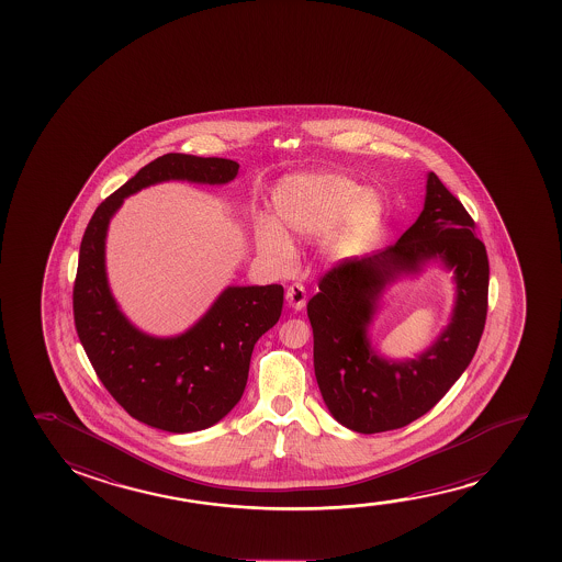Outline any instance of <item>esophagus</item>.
Returning <instances> with one entry per match:
<instances>
[{"mask_svg": "<svg viewBox=\"0 0 562 562\" xmlns=\"http://www.w3.org/2000/svg\"><path fill=\"white\" fill-rule=\"evenodd\" d=\"M285 301H288L290 307L295 308V311H301V308L305 307V303H307V292H305V288L301 284L288 285V290H285Z\"/></svg>", "mask_w": 562, "mask_h": 562, "instance_id": "34e87169", "label": "esophagus"}]
</instances>
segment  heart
I'll list each match as a JSON object with an SVG mask.
<instances>
[{
  "label": "heart",
  "instance_id": "b5f03b06",
  "mask_svg": "<svg viewBox=\"0 0 562 562\" xmlns=\"http://www.w3.org/2000/svg\"><path fill=\"white\" fill-rule=\"evenodd\" d=\"M274 221L257 218V251L272 269L284 270L293 259V239L308 238L330 228L326 249L355 254L376 231L384 205L374 192H361L351 178L331 172H305L288 177L272 192Z\"/></svg>",
  "mask_w": 562,
  "mask_h": 562
}]
</instances>
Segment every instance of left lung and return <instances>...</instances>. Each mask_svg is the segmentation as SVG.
<instances>
[{"label": "left lung", "instance_id": "left-lung-1", "mask_svg": "<svg viewBox=\"0 0 562 562\" xmlns=\"http://www.w3.org/2000/svg\"><path fill=\"white\" fill-rule=\"evenodd\" d=\"M454 272L452 321L415 360H387L368 328L384 288L428 261ZM490 262L474 221L434 172L416 223L393 246L328 270L307 305L315 376L331 416L359 434L397 430L426 415L476 353L487 315Z\"/></svg>", "mask_w": 562, "mask_h": 562}]
</instances>
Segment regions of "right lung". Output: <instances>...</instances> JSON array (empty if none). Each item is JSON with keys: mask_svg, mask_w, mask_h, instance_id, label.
I'll use <instances>...</instances> for the list:
<instances>
[{"mask_svg": "<svg viewBox=\"0 0 562 562\" xmlns=\"http://www.w3.org/2000/svg\"><path fill=\"white\" fill-rule=\"evenodd\" d=\"M238 169V162L221 157L162 155L109 195L86 226L72 290L78 338L101 384L128 415L151 428L205 430L236 407L255 344L280 318L284 288L228 285L192 328L155 338L124 316L109 290V223L128 195L147 186L169 180L228 184Z\"/></svg>", "mask_w": 562, "mask_h": 562, "instance_id": "right-lung-1", "label": "right lung"}]
</instances>
